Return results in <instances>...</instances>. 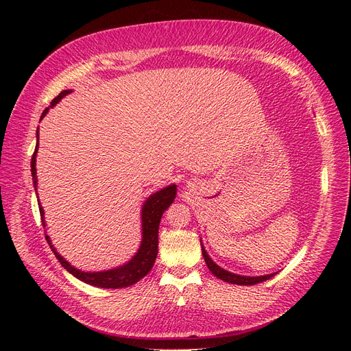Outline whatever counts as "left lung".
I'll list each match as a JSON object with an SVG mask.
<instances>
[{"mask_svg": "<svg viewBox=\"0 0 351 351\" xmlns=\"http://www.w3.org/2000/svg\"><path fill=\"white\" fill-rule=\"evenodd\" d=\"M202 254H204L205 258V262L208 265L209 271L215 275L217 278L226 281V282H230V284H237V285H253V284H258V282H262V281H267L269 278H272L275 274H269V275H261V277H246V275H239V274H232V272H228L226 269H222L221 267H218V265L212 261L209 258V254L206 253L205 247L202 246Z\"/></svg>", "mask_w": 351, "mask_h": 351, "instance_id": "obj_1", "label": "left lung"}]
</instances>
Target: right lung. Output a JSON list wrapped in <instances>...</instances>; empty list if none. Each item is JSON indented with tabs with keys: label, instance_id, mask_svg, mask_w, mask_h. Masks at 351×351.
Instances as JSON below:
<instances>
[{
	"label": "right lung",
	"instance_id": "right-lung-1",
	"mask_svg": "<svg viewBox=\"0 0 351 351\" xmlns=\"http://www.w3.org/2000/svg\"><path fill=\"white\" fill-rule=\"evenodd\" d=\"M71 90H62L57 98L52 99L51 105L48 108L44 110L40 115V120L47 115L48 110L54 107L57 102H60L62 98L69 95ZM36 137L39 142V132H36ZM38 146L36 143L35 152L32 155V161H30V171H32V180H34V186L35 190L38 187V178H36V152H38ZM177 193V187L176 184H171L168 187H164L161 190H158L154 195H151L145 200V204L142 206V241H141V247L137 250L134 256L121 267L119 268H112L108 271H99V272H84L77 268H74L73 265H70L61 254L56 250V247L52 246V243L49 240V236L47 237V241L49 244V247L52 253L56 254V258L58 262L67 269L71 275H74L77 280L95 285V287H101V289H124V287L133 285L134 282L141 281L145 275H147L154 267L156 254H158V230H159V222H161V217L164 214V210L168 209V206L173 204L176 199ZM38 195V193H36ZM38 204H39V197H38ZM39 212H40V219L42 224L45 227V218H44V209H42L39 204Z\"/></svg>",
	"mask_w": 351,
	"mask_h": 351
}]
</instances>
